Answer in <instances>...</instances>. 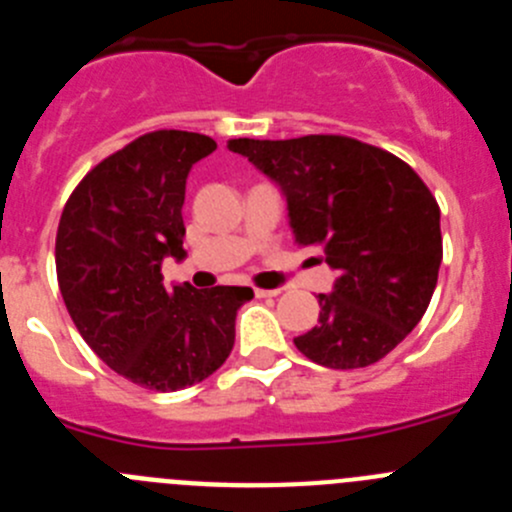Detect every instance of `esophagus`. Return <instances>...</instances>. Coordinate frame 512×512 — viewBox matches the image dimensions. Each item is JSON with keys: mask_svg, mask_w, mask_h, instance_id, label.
Segmentation results:
<instances>
[{"mask_svg": "<svg viewBox=\"0 0 512 512\" xmlns=\"http://www.w3.org/2000/svg\"><path fill=\"white\" fill-rule=\"evenodd\" d=\"M253 292H256V297H277L279 295V289H264V287H256Z\"/></svg>", "mask_w": 512, "mask_h": 512, "instance_id": "esophagus-1", "label": "esophagus"}]
</instances>
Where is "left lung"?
I'll list each match as a JSON object with an SVG mask.
<instances>
[{
	"instance_id": "1",
	"label": "left lung",
	"mask_w": 512,
	"mask_h": 512,
	"mask_svg": "<svg viewBox=\"0 0 512 512\" xmlns=\"http://www.w3.org/2000/svg\"><path fill=\"white\" fill-rule=\"evenodd\" d=\"M228 148L282 187L297 246L320 248L338 271L297 351L328 369L377 364L436 289L443 238L431 189L402 158L348 135L235 138Z\"/></svg>"
}]
</instances>
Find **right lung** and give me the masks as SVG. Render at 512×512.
I'll list each match as a JSON object with an SVG mask.
<instances>
[{"mask_svg": "<svg viewBox=\"0 0 512 512\" xmlns=\"http://www.w3.org/2000/svg\"><path fill=\"white\" fill-rule=\"evenodd\" d=\"M210 135L153 130L99 161L61 212L56 274L94 354L133 384L174 392L210 377L235 343L251 287H164L161 261L184 259V189Z\"/></svg>", "mask_w": 512, "mask_h": 512, "instance_id": "add662e5", "label": "right lung"}]
</instances>
